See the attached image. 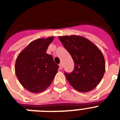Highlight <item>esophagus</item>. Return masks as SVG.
I'll return each instance as SVG.
<instances>
[{"mask_svg": "<svg viewBox=\"0 0 120 120\" xmlns=\"http://www.w3.org/2000/svg\"><path fill=\"white\" fill-rule=\"evenodd\" d=\"M59 68H60V69H62V68H63V65H62V63L59 64Z\"/></svg>", "mask_w": 120, "mask_h": 120, "instance_id": "1", "label": "esophagus"}]
</instances>
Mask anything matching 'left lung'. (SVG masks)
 Wrapping results in <instances>:
<instances>
[{
  "mask_svg": "<svg viewBox=\"0 0 120 120\" xmlns=\"http://www.w3.org/2000/svg\"><path fill=\"white\" fill-rule=\"evenodd\" d=\"M74 62L71 73L65 72L67 80L75 90L88 92L93 90L105 71L104 56L91 41L79 35L58 37Z\"/></svg>",
  "mask_w": 120,
  "mask_h": 120,
  "instance_id": "1",
  "label": "left lung"
}]
</instances>
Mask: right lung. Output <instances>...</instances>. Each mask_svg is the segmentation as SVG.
<instances>
[{"label": "right lung", "mask_w": 120, "mask_h": 120, "mask_svg": "<svg viewBox=\"0 0 120 120\" xmlns=\"http://www.w3.org/2000/svg\"><path fill=\"white\" fill-rule=\"evenodd\" d=\"M53 38V37H49L32 41L16 59V76L22 85L32 93L45 91L58 71V66L52 56L46 53Z\"/></svg>", "instance_id": "add662e5"}]
</instances>
